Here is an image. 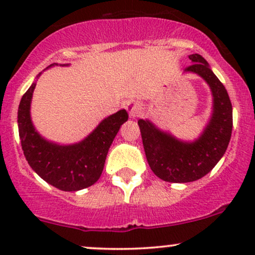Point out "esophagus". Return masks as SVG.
<instances>
[{
	"instance_id": "1",
	"label": "esophagus",
	"mask_w": 255,
	"mask_h": 255,
	"mask_svg": "<svg viewBox=\"0 0 255 255\" xmlns=\"http://www.w3.org/2000/svg\"><path fill=\"white\" fill-rule=\"evenodd\" d=\"M126 109H127L128 114H129V118L134 119L142 113V105L137 103V102H129L127 104V107H126Z\"/></svg>"
}]
</instances>
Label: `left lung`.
I'll return each instance as SVG.
<instances>
[{
  "instance_id": "left-lung-1",
  "label": "left lung",
  "mask_w": 255,
  "mask_h": 255,
  "mask_svg": "<svg viewBox=\"0 0 255 255\" xmlns=\"http://www.w3.org/2000/svg\"><path fill=\"white\" fill-rule=\"evenodd\" d=\"M188 58L193 64L184 72L200 75L213 96L212 118L199 139L194 142L180 141L147 120L137 121L148 165L166 182H192L209 174L227 151L233 130V107L224 85L203 56L193 54Z\"/></svg>"
}]
</instances>
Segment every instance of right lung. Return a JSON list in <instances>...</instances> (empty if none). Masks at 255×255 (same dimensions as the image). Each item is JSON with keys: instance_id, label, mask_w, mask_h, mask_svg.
Listing matches in <instances>:
<instances>
[{"instance_id": "obj_1", "label": "right lung", "mask_w": 255, "mask_h": 255, "mask_svg": "<svg viewBox=\"0 0 255 255\" xmlns=\"http://www.w3.org/2000/svg\"><path fill=\"white\" fill-rule=\"evenodd\" d=\"M36 84L22 96L17 110V127L26 160L34 171L61 191L75 192L97 182L114 139L128 120L125 109L104 119L83 141L62 146L46 141L32 125L30 105Z\"/></svg>"}]
</instances>
